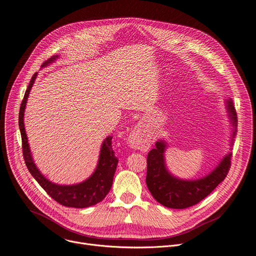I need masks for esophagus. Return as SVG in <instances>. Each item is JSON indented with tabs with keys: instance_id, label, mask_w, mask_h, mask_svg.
Segmentation results:
<instances>
[{
	"instance_id": "obj_1",
	"label": "esophagus",
	"mask_w": 256,
	"mask_h": 256,
	"mask_svg": "<svg viewBox=\"0 0 256 256\" xmlns=\"http://www.w3.org/2000/svg\"><path fill=\"white\" fill-rule=\"evenodd\" d=\"M128 144L135 150H146L150 146V137L142 124L136 125L127 138Z\"/></svg>"
}]
</instances>
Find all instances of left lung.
Here are the masks:
<instances>
[{
    "mask_svg": "<svg viewBox=\"0 0 256 256\" xmlns=\"http://www.w3.org/2000/svg\"><path fill=\"white\" fill-rule=\"evenodd\" d=\"M224 106L230 125L228 152L207 175L196 180H184L172 174L166 164L165 152L168 144L165 138L156 142L148 154L146 186L152 196L163 206L184 209L198 204L212 192L224 178L230 166L232 148L237 134L238 118L232 98H226Z\"/></svg>",
    "mask_w": 256,
    "mask_h": 256,
    "instance_id": "1",
    "label": "left lung"
}]
</instances>
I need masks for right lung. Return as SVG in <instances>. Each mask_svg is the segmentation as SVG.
I'll list each match as a JSON object with an SVG mask.
<instances>
[{
  "label": "right lung",
  "instance_id": "1",
  "mask_svg": "<svg viewBox=\"0 0 256 256\" xmlns=\"http://www.w3.org/2000/svg\"><path fill=\"white\" fill-rule=\"evenodd\" d=\"M58 58H60V55L52 56L42 64V68L54 64ZM36 76L38 72L32 76L22 102L20 110H19V129H20L22 133V152L26 165L38 184L46 190L51 198L60 204L72 208H87L96 205L97 203L102 202L108 194L118 165V159L112 148V136L106 137L102 142L96 168L87 180L74 184H60L48 180L34 164L24 127L26 106Z\"/></svg>",
  "mask_w": 256,
  "mask_h": 256
}]
</instances>
